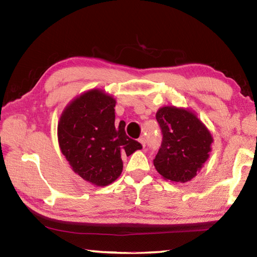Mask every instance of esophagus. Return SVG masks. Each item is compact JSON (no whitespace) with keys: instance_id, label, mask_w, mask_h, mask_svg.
<instances>
[{"instance_id":"34e87169","label":"esophagus","mask_w":257,"mask_h":257,"mask_svg":"<svg viewBox=\"0 0 257 257\" xmlns=\"http://www.w3.org/2000/svg\"><path fill=\"white\" fill-rule=\"evenodd\" d=\"M139 143H141V144H142V146L143 147H144V149H145V146H146V142H145V138L144 137H142V138H139V141H138Z\"/></svg>"}]
</instances>
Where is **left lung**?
<instances>
[{"label":"left lung","instance_id":"left-lung-1","mask_svg":"<svg viewBox=\"0 0 257 257\" xmlns=\"http://www.w3.org/2000/svg\"><path fill=\"white\" fill-rule=\"evenodd\" d=\"M163 142L154 167L164 180L187 182L196 177L210 158L213 136L190 108L165 105L156 112Z\"/></svg>","mask_w":257,"mask_h":257}]
</instances>
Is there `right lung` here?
<instances>
[{"label": "right lung", "instance_id": "right-lung-1", "mask_svg": "<svg viewBox=\"0 0 257 257\" xmlns=\"http://www.w3.org/2000/svg\"><path fill=\"white\" fill-rule=\"evenodd\" d=\"M115 98L99 88L88 89L69 102L58 122V142L72 171L97 187L112 184L122 172L121 155L142 149L114 123Z\"/></svg>", "mask_w": 257, "mask_h": 257}]
</instances>
